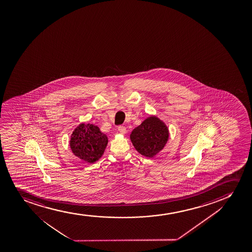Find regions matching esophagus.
<instances>
[{
	"mask_svg": "<svg viewBox=\"0 0 252 252\" xmlns=\"http://www.w3.org/2000/svg\"><path fill=\"white\" fill-rule=\"evenodd\" d=\"M118 129H119V132L121 133H126V127L125 126H123V125H120L118 127Z\"/></svg>",
	"mask_w": 252,
	"mask_h": 252,
	"instance_id": "esophagus-1",
	"label": "esophagus"
}]
</instances>
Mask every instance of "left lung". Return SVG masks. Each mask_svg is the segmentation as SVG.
<instances>
[{"label":"left lung","mask_w":252,"mask_h":252,"mask_svg":"<svg viewBox=\"0 0 252 252\" xmlns=\"http://www.w3.org/2000/svg\"><path fill=\"white\" fill-rule=\"evenodd\" d=\"M168 137L167 127L156 117H150L130 134L131 141L137 151L147 157H153L162 150Z\"/></svg>","instance_id":"8db88e82"}]
</instances>
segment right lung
I'll use <instances>...</instances> for the list:
<instances>
[{"label":"right lung","mask_w":252,"mask_h":252,"mask_svg":"<svg viewBox=\"0 0 252 252\" xmlns=\"http://www.w3.org/2000/svg\"><path fill=\"white\" fill-rule=\"evenodd\" d=\"M107 137L97 126L81 124L73 132L69 145L76 157L88 163H94L103 155Z\"/></svg>","instance_id":"1"}]
</instances>
